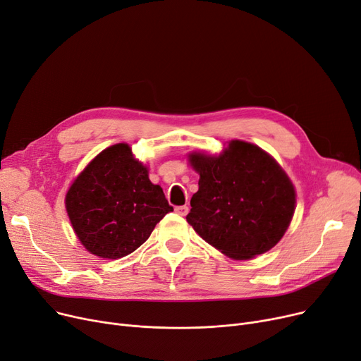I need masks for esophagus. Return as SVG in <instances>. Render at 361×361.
I'll use <instances>...</instances> for the list:
<instances>
[{"label":"esophagus","mask_w":361,"mask_h":361,"mask_svg":"<svg viewBox=\"0 0 361 361\" xmlns=\"http://www.w3.org/2000/svg\"><path fill=\"white\" fill-rule=\"evenodd\" d=\"M176 212H177L178 215H181V216H185L187 212H189V207H185V205L177 207V208H176Z\"/></svg>","instance_id":"1"}]
</instances>
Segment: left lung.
Instances as JSON below:
<instances>
[{
    "mask_svg": "<svg viewBox=\"0 0 361 361\" xmlns=\"http://www.w3.org/2000/svg\"><path fill=\"white\" fill-rule=\"evenodd\" d=\"M189 162L200 178L185 218L203 240L228 258L249 259L283 238L296 195L267 152L233 140L218 156L193 152Z\"/></svg>",
    "mask_w": 361,
    "mask_h": 361,
    "instance_id": "1",
    "label": "left lung"
}]
</instances>
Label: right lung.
I'll return each mask as SVG.
<instances>
[{"label": "right lung", "instance_id": "1", "mask_svg": "<svg viewBox=\"0 0 361 361\" xmlns=\"http://www.w3.org/2000/svg\"><path fill=\"white\" fill-rule=\"evenodd\" d=\"M66 211L88 252L118 259L142 246L172 209L125 143L104 149L69 187Z\"/></svg>", "mask_w": 361, "mask_h": 361}]
</instances>
